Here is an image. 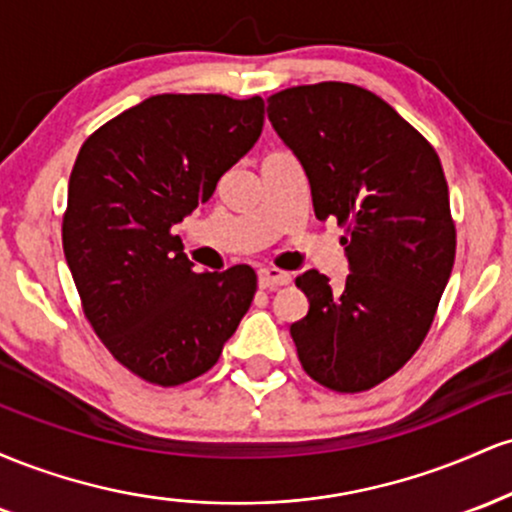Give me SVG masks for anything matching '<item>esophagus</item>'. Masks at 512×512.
<instances>
[{"instance_id":"obj_1","label":"esophagus","mask_w":512,"mask_h":512,"mask_svg":"<svg viewBox=\"0 0 512 512\" xmlns=\"http://www.w3.org/2000/svg\"><path fill=\"white\" fill-rule=\"evenodd\" d=\"M257 281H260L262 289H276V286H286L291 281V274L284 272V269L276 267H262L257 272Z\"/></svg>"}]
</instances>
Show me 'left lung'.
<instances>
[{
    "instance_id": "1",
    "label": "left lung",
    "mask_w": 512,
    "mask_h": 512,
    "mask_svg": "<svg viewBox=\"0 0 512 512\" xmlns=\"http://www.w3.org/2000/svg\"><path fill=\"white\" fill-rule=\"evenodd\" d=\"M276 134L308 175L320 221L337 219L344 289L317 269L296 276L308 315L293 322L305 373L334 392H366L424 344L455 264L448 182L428 139L366 88L291 86L267 98Z\"/></svg>"
}]
</instances>
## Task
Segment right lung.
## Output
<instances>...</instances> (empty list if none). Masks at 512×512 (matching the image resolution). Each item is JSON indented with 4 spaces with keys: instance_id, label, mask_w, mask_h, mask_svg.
I'll use <instances>...</instances> for the list:
<instances>
[{
    "instance_id": "obj_1",
    "label": "right lung",
    "mask_w": 512,
    "mask_h": 512,
    "mask_svg": "<svg viewBox=\"0 0 512 512\" xmlns=\"http://www.w3.org/2000/svg\"><path fill=\"white\" fill-rule=\"evenodd\" d=\"M262 122L260 96L161 93L98 127L76 156L64 257L93 332L146 383L207 373L248 313L255 269L195 272L173 226L209 202Z\"/></svg>"
}]
</instances>
